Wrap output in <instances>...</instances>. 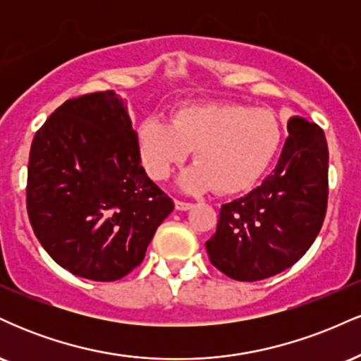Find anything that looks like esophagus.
<instances>
[{
	"mask_svg": "<svg viewBox=\"0 0 361 361\" xmlns=\"http://www.w3.org/2000/svg\"><path fill=\"white\" fill-rule=\"evenodd\" d=\"M175 207L176 210H190L193 207V204H190V202H183V200H175Z\"/></svg>",
	"mask_w": 361,
	"mask_h": 361,
	"instance_id": "obj_1",
	"label": "esophagus"
}]
</instances>
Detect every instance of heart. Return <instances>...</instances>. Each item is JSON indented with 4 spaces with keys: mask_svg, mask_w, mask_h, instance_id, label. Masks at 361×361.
I'll return each instance as SVG.
<instances>
[{
    "mask_svg": "<svg viewBox=\"0 0 361 361\" xmlns=\"http://www.w3.org/2000/svg\"><path fill=\"white\" fill-rule=\"evenodd\" d=\"M139 146L147 173L164 180L195 151L180 186L198 193L214 188L238 193L263 175L279 149L281 130L270 110L241 103H193L178 109L171 122L147 117L139 126Z\"/></svg>",
    "mask_w": 361,
    "mask_h": 361,
    "instance_id": "obj_1",
    "label": "heart"
}]
</instances>
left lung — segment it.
<instances>
[{"mask_svg":"<svg viewBox=\"0 0 361 361\" xmlns=\"http://www.w3.org/2000/svg\"><path fill=\"white\" fill-rule=\"evenodd\" d=\"M288 137L271 175L252 192L224 204L205 243L210 263L238 281L287 270L316 241L327 209V152L322 128L288 120Z\"/></svg>","mask_w":361,"mask_h":361,"instance_id":"1","label":"left lung"}]
</instances>
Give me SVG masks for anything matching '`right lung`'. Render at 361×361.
<instances>
[{
  "label": "right lung",
  "instance_id": "right-lung-1",
  "mask_svg": "<svg viewBox=\"0 0 361 361\" xmlns=\"http://www.w3.org/2000/svg\"><path fill=\"white\" fill-rule=\"evenodd\" d=\"M175 209L140 166L137 132L114 91L69 98L37 130L27 212L44 250L73 275L114 281L142 263Z\"/></svg>",
  "mask_w": 361,
  "mask_h": 361
}]
</instances>
